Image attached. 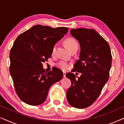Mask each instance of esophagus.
I'll list each match as a JSON object with an SVG mask.
<instances>
[{
  "instance_id": "esophagus-1",
  "label": "esophagus",
  "mask_w": 124,
  "mask_h": 124,
  "mask_svg": "<svg viewBox=\"0 0 124 124\" xmlns=\"http://www.w3.org/2000/svg\"><path fill=\"white\" fill-rule=\"evenodd\" d=\"M63 76L64 77H66V72H63Z\"/></svg>"
}]
</instances>
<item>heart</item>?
I'll list each match as a JSON object with an SVG mask.
<instances>
[{
    "instance_id": "1",
    "label": "heart",
    "mask_w": 124,
    "mask_h": 124,
    "mask_svg": "<svg viewBox=\"0 0 124 124\" xmlns=\"http://www.w3.org/2000/svg\"><path fill=\"white\" fill-rule=\"evenodd\" d=\"M65 43L66 46L67 47V48L69 49V50L72 51L73 50L74 48H78V43L76 41V39H74V38H67L65 40ZM56 45H55L52 47V53L54 54L56 51ZM59 67L62 69H67L68 68V64L65 62H60L58 63Z\"/></svg>"
}]
</instances>
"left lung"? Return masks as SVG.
Segmentation results:
<instances>
[{
    "mask_svg": "<svg viewBox=\"0 0 124 124\" xmlns=\"http://www.w3.org/2000/svg\"><path fill=\"white\" fill-rule=\"evenodd\" d=\"M70 34L79 42V59L73 72L81 73L80 77L68 73L66 76L72 82L67 91L69 104L77 108L91 106L99 96L109 78L112 55L109 44L92 29H72Z\"/></svg>",
    "mask_w": 124,
    "mask_h": 124,
    "instance_id": "left-lung-1",
    "label": "left lung"
}]
</instances>
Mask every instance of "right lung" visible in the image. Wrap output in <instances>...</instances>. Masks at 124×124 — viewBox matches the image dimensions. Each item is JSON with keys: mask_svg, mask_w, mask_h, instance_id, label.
Wrapping results in <instances>:
<instances>
[{"mask_svg": "<svg viewBox=\"0 0 124 124\" xmlns=\"http://www.w3.org/2000/svg\"><path fill=\"white\" fill-rule=\"evenodd\" d=\"M68 31L65 27L37 25L15 40L9 54V72L17 94L23 102L31 106L42 104L51 86L62 79L60 69L47 72L42 63L51 57L52 47Z\"/></svg>", "mask_w": 124, "mask_h": 124, "instance_id": "obj_1", "label": "right lung"}]
</instances>
